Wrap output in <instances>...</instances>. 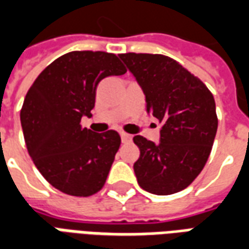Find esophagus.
Wrapping results in <instances>:
<instances>
[{
	"instance_id": "obj_1",
	"label": "esophagus",
	"mask_w": 249,
	"mask_h": 249,
	"mask_svg": "<svg viewBox=\"0 0 249 249\" xmlns=\"http://www.w3.org/2000/svg\"><path fill=\"white\" fill-rule=\"evenodd\" d=\"M120 136H121V140H123V142H130V141H132V136H130L129 133L121 132Z\"/></svg>"
}]
</instances>
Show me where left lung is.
Returning a JSON list of instances; mask_svg holds the SVG:
<instances>
[{"mask_svg": "<svg viewBox=\"0 0 249 249\" xmlns=\"http://www.w3.org/2000/svg\"><path fill=\"white\" fill-rule=\"evenodd\" d=\"M144 90L146 112L160 128V144L135 136L140 149L137 183L153 195H172L193 183L208 160L217 130L213 94L200 78L164 54L121 53Z\"/></svg>", "mask_w": 249, "mask_h": 249, "instance_id": "obj_1", "label": "left lung"}]
</instances>
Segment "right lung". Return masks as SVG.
I'll use <instances>...</instances> for the list:
<instances>
[{
  "mask_svg": "<svg viewBox=\"0 0 249 249\" xmlns=\"http://www.w3.org/2000/svg\"><path fill=\"white\" fill-rule=\"evenodd\" d=\"M125 71L113 53L74 51L49 64L29 88L19 114L26 148L58 191L88 197L103 189L121 137L82 128L81 119L92 116L98 82Z\"/></svg>",
  "mask_w": 249,
  "mask_h": 249,
  "instance_id": "obj_1",
  "label": "right lung"
}]
</instances>
